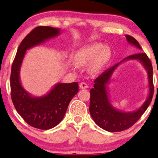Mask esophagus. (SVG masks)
<instances>
[{"mask_svg":"<svg viewBox=\"0 0 158 158\" xmlns=\"http://www.w3.org/2000/svg\"><path fill=\"white\" fill-rule=\"evenodd\" d=\"M79 87L81 89H87L88 88V85H87V84H86L85 82H81L79 84Z\"/></svg>","mask_w":158,"mask_h":158,"instance_id":"esophagus-1","label":"esophagus"}]
</instances>
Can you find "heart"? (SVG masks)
Instances as JSON below:
<instances>
[{
  "label": "heart",
  "mask_w": 158,
  "mask_h": 158,
  "mask_svg": "<svg viewBox=\"0 0 158 158\" xmlns=\"http://www.w3.org/2000/svg\"><path fill=\"white\" fill-rule=\"evenodd\" d=\"M111 51L109 48H103V44L96 43L80 49L74 55V62L79 66H84L90 63L89 69L91 72L102 70L109 62Z\"/></svg>",
  "instance_id": "1"
}]
</instances>
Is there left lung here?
Wrapping results in <instances>:
<instances>
[{
	"label": "left lung",
	"mask_w": 158,
	"mask_h": 158,
	"mask_svg": "<svg viewBox=\"0 0 158 158\" xmlns=\"http://www.w3.org/2000/svg\"><path fill=\"white\" fill-rule=\"evenodd\" d=\"M126 37L129 44L142 49L139 42L134 37L128 35H126ZM131 59L139 60L147 71L149 93L146 102L139 109L133 112H124L116 110L110 103L107 86L114 70L122 63ZM153 91L151 62L145 53L135 54L123 59L121 62L109 68L94 80V88L90 91L89 112L96 124L103 130L109 132L123 131L135 124L144 114L151 102Z\"/></svg>",
	"instance_id": "1"
}]
</instances>
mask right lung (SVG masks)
Here are the masks:
<instances>
[{
	"label": "right lung",
	"mask_w": 158,
	"mask_h": 158,
	"mask_svg": "<svg viewBox=\"0 0 158 158\" xmlns=\"http://www.w3.org/2000/svg\"><path fill=\"white\" fill-rule=\"evenodd\" d=\"M61 30L49 26H39L23 39L18 47L10 75L11 98L16 110L27 124L41 130H48L60 123L73 97L79 91V84L57 83L45 95L34 96L23 88L20 72L27 49L58 36Z\"/></svg>",
	"instance_id": "obj_1"
}]
</instances>
